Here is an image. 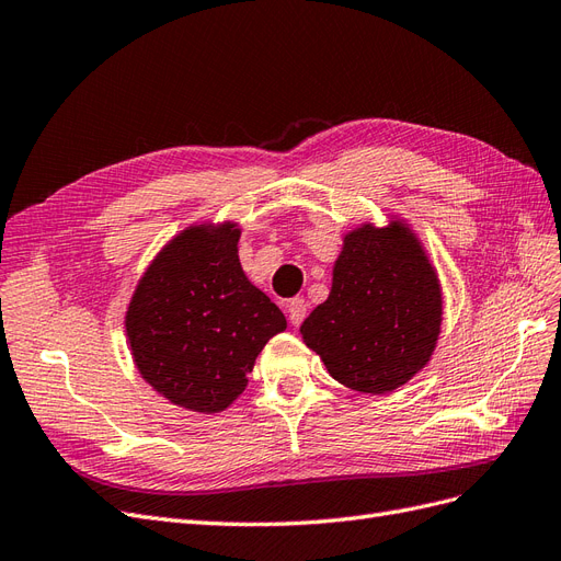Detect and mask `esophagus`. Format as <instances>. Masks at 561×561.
I'll use <instances>...</instances> for the list:
<instances>
[{"label": "esophagus", "instance_id": "obj_1", "mask_svg": "<svg viewBox=\"0 0 561 561\" xmlns=\"http://www.w3.org/2000/svg\"><path fill=\"white\" fill-rule=\"evenodd\" d=\"M307 311H309V304L301 297H295L287 301V320H290L293 325H299V322L307 318Z\"/></svg>", "mask_w": 561, "mask_h": 561}]
</instances>
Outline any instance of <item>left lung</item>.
Returning <instances> with one entry per match:
<instances>
[{
	"instance_id": "1",
	"label": "left lung",
	"mask_w": 561,
	"mask_h": 561,
	"mask_svg": "<svg viewBox=\"0 0 561 561\" xmlns=\"http://www.w3.org/2000/svg\"><path fill=\"white\" fill-rule=\"evenodd\" d=\"M443 325V290L416 233L393 217L344 236L330 297L301 322V339L332 379L381 396L428 365Z\"/></svg>"
}]
</instances>
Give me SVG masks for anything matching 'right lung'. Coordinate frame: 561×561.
Masks as SVG:
<instances>
[{
  "instance_id": "1",
  "label": "right lung",
  "mask_w": 561,
  "mask_h": 561,
  "mask_svg": "<svg viewBox=\"0 0 561 561\" xmlns=\"http://www.w3.org/2000/svg\"><path fill=\"white\" fill-rule=\"evenodd\" d=\"M236 222L192 225L157 254L126 311L133 363L159 396L201 414L239 398L254 360L287 328L239 260Z\"/></svg>"
}]
</instances>
